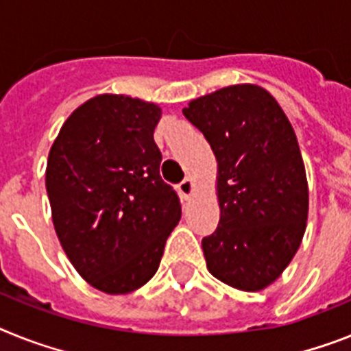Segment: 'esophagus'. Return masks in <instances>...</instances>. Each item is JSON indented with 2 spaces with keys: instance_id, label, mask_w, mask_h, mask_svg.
Masks as SVG:
<instances>
[{
  "instance_id": "esophagus-1",
  "label": "esophagus",
  "mask_w": 351,
  "mask_h": 351,
  "mask_svg": "<svg viewBox=\"0 0 351 351\" xmlns=\"http://www.w3.org/2000/svg\"><path fill=\"white\" fill-rule=\"evenodd\" d=\"M193 189H194V185L191 178H184V180L178 184V191H180V194L184 196V198H189L191 194H193Z\"/></svg>"
}]
</instances>
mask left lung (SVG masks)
Returning a JSON list of instances; mask_svg holds the SVG:
<instances>
[{"mask_svg":"<svg viewBox=\"0 0 351 351\" xmlns=\"http://www.w3.org/2000/svg\"><path fill=\"white\" fill-rule=\"evenodd\" d=\"M184 116L217 160L219 225L202 241L208 271L235 289H264L289 266L307 223V176L293 126L257 85L193 99Z\"/></svg>","mask_w":351,"mask_h":351,"instance_id":"obj_1","label":"left lung"}]
</instances>
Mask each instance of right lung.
I'll list each match as a JSON object with an SVG mask.
<instances>
[{
  "mask_svg": "<svg viewBox=\"0 0 351 351\" xmlns=\"http://www.w3.org/2000/svg\"><path fill=\"white\" fill-rule=\"evenodd\" d=\"M158 119L153 103L103 94L71 114L49 152L55 230L75 269L103 293L146 284L180 221V198L160 176Z\"/></svg>",
  "mask_w": 351,
  "mask_h": 351,
  "instance_id": "obj_1",
  "label": "right lung"
}]
</instances>
